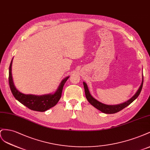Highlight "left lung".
Listing matches in <instances>:
<instances>
[{"label": "left lung", "instance_id": "8db88e82", "mask_svg": "<svg viewBox=\"0 0 150 150\" xmlns=\"http://www.w3.org/2000/svg\"><path fill=\"white\" fill-rule=\"evenodd\" d=\"M83 87H84V89H85V96H86L87 99L90 104H91L92 105H93L94 108H96L98 110H100L102 112H104L105 114H114V113H116V112H119V111L121 110L124 108H126L127 106H128L130 104H131L132 102H133L136 99V98L139 96L141 91H142V87H143V77H142V84H141L140 87H139V89L138 90V91L136 92V93L129 100H128L127 101L124 102V103H122V104H120L118 105H106L103 103H101L100 102L98 101L96 99H94V98L91 96V94L89 92L87 85L85 83V82H83Z\"/></svg>", "mask_w": 150, "mask_h": 150}]
</instances>
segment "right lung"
<instances>
[{"mask_svg": "<svg viewBox=\"0 0 150 150\" xmlns=\"http://www.w3.org/2000/svg\"><path fill=\"white\" fill-rule=\"evenodd\" d=\"M12 59L11 62L9 71H8V83H9V86L12 95L14 96L15 99L25 107H27L29 109L39 111V112H45V111L53 108V106L56 105L59 100L60 99L63 86L66 81L69 78V76H67L62 81L57 91L53 94H47V95L43 96L24 94L19 92L14 86L11 72Z\"/></svg>", "mask_w": 150, "mask_h": 150, "instance_id": "right-lung-1", "label": "right lung"}]
</instances>
